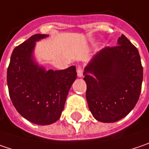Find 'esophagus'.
<instances>
[{
	"instance_id": "esophagus-1",
	"label": "esophagus",
	"mask_w": 149,
	"mask_h": 149,
	"mask_svg": "<svg viewBox=\"0 0 149 149\" xmlns=\"http://www.w3.org/2000/svg\"><path fill=\"white\" fill-rule=\"evenodd\" d=\"M77 76H78L79 77H83V69L81 67V66H78V67L77 68Z\"/></svg>"
}]
</instances>
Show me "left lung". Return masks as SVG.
<instances>
[{
  "label": "left lung",
  "mask_w": 149,
  "mask_h": 149,
  "mask_svg": "<svg viewBox=\"0 0 149 149\" xmlns=\"http://www.w3.org/2000/svg\"><path fill=\"white\" fill-rule=\"evenodd\" d=\"M143 77L138 50L121 34L118 45L103 49L85 68L86 99L93 117L107 123L124 118L139 99Z\"/></svg>",
  "instance_id": "8db88e82"
}]
</instances>
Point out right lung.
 Masks as SVG:
<instances>
[{
	"mask_svg": "<svg viewBox=\"0 0 149 149\" xmlns=\"http://www.w3.org/2000/svg\"><path fill=\"white\" fill-rule=\"evenodd\" d=\"M47 34H34L14 49L7 68V86L14 107L37 125H49L61 116L69 89L77 78L75 66L45 71L33 60L35 41Z\"/></svg>",
	"mask_w": 149,
	"mask_h": 149,
	"instance_id": "1",
	"label": "right lung"
}]
</instances>
